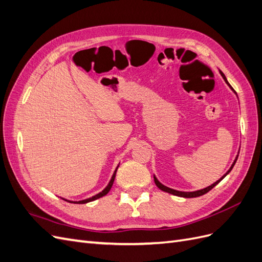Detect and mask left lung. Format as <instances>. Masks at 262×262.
<instances>
[{"label":"left lung","instance_id":"left-lung-1","mask_svg":"<svg viewBox=\"0 0 262 262\" xmlns=\"http://www.w3.org/2000/svg\"><path fill=\"white\" fill-rule=\"evenodd\" d=\"M220 74L222 75V77H223V80H224V81H225V83L228 85L229 89H231V90L236 94V92L234 91V89H233V87L231 86V84L228 83L226 76L224 75V73L222 72L221 70H220ZM236 95H237V94H236ZM238 154H239V150H238V153H237V155H236V157H235V160H234V162H233L232 166H231V167H229V169L224 173V175L222 176L219 180H216L215 182H214V184H212L211 186H209V187H207V188H203V189H200V190H195V191H179V190H175V189H171V188H169V187H167V186H164V185L162 184V182H160V180H158V179L155 177V175H154V181H155V185H156L158 188H160L161 190H163V191H165V192H168V193L173 194V195H177V196H182V198H195V196L203 195V194H205L207 192H209L212 188L215 187L221 180H223V179L228 175V173L231 172V170L233 169L234 165H235V163H236V161H237V158H238Z\"/></svg>","mask_w":262,"mask_h":262}]
</instances>
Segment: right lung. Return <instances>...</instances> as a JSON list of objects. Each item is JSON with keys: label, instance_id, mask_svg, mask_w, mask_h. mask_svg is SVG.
<instances>
[{"label": "right lung", "instance_id": "1", "mask_svg": "<svg viewBox=\"0 0 262 262\" xmlns=\"http://www.w3.org/2000/svg\"><path fill=\"white\" fill-rule=\"evenodd\" d=\"M118 167H119V165L117 166V168H116V170L114 171V173H113V177H112V179H110V181H109V184L107 185V187L102 190L101 192H99V193H97V194H95V195H93L92 198H89V199H85V200H81V201H70V200H67V199H62L63 200H66V201H68V202H71V203H76V204H84V203H89V202H92V201H94V200H97V199H99V198H101V196H104V195H106L109 191H110V189H112V187H113V185H114V181H115V177H116V172H117V169H118Z\"/></svg>", "mask_w": 262, "mask_h": 262}]
</instances>
